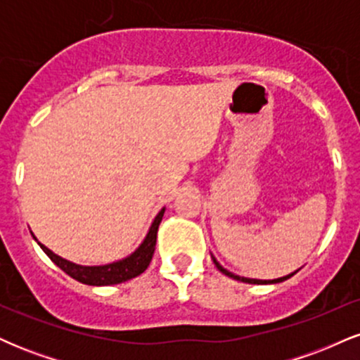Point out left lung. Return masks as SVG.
Returning <instances> with one entry per match:
<instances>
[{"label": "left lung", "mask_w": 360, "mask_h": 360, "mask_svg": "<svg viewBox=\"0 0 360 360\" xmlns=\"http://www.w3.org/2000/svg\"><path fill=\"white\" fill-rule=\"evenodd\" d=\"M212 259H213V264H214V266H217V269L220 271L221 274L229 276V278H232V279H235V281H240V283H247V284H276V283H283V281H286V279L291 278V276H295V274H296V271H295V272H291V274L283 276V278H278V279H252V278H243V276H237V274H233V272L226 271L225 267H223L221 264L218 262L217 259H214V255H213V254H212Z\"/></svg>", "instance_id": "8db88e82"}]
</instances>
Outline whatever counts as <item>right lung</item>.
Masks as SVG:
<instances>
[{"instance_id":"right-lung-1","label":"right lung","mask_w":360,"mask_h":360,"mask_svg":"<svg viewBox=\"0 0 360 360\" xmlns=\"http://www.w3.org/2000/svg\"><path fill=\"white\" fill-rule=\"evenodd\" d=\"M164 212H166V208H162L155 214L146 238H143L142 243H140L130 255H127V257L120 260H115V262L100 264V266H81V264L71 262V260L53 254V252L51 249H47L44 243L37 240L34 233L32 235H34V238L40 245V249H42L45 254L51 257L52 262L56 264L57 267H60L65 274H69L71 278L79 281L82 284H88V286H110V284H120L125 283L128 279L137 278V276H140L147 269L148 264H150L152 260V255H154L157 230H159L160 221H162Z\"/></svg>"}]
</instances>
